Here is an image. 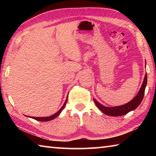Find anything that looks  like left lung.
<instances>
[{
    "mask_svg": "<svg viewBox=\"0 0 156 156\" xmlns=\"http://www.w3.org/2000/svg\"><path fill=\"white\" fill-rule=\"evenodd\" d=\"M147 75L146 73L144 78L143 83H142L141 88L138 91V94L136 95V96L134 98L133 100H131L130 102H129L128 103L121 105V106L107 107L99 103V102L95 99H94V101L97 106V107L102 112H103L105 114H106L107 115H110V116L124 115L126 114L127 113H129V112H131V111L136 109V108L139 106L140 104L141 103L144 95V91H145V87H146L147 86Z\"/></svg>",
    "mask_w": 156,
    "mask_h": 156,
    "instance_id": "1",
    "label": "left lung"
}]
</instances>
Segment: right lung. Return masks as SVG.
<instances>
[{"label":"right lung","mask_w":156,"mask_h":156,"mask_svg":"<svg viewBox=\"0 0 156 156\" xmlns=\"http://www.w3.org/2000/svg\"><path fill=\"white\" fill-rule=\"evenodd\" d=\"M67 99H66V100H65L64 105H62V107L61 108H60V109L58 111V112H57L56 113H55V114L52 115H51V116H49V117H31V116H30V117L31 118H33V119L36 120H38V121H43V122H47V121L51 120H53V119H54L55 118H56L57 116L60 113H61L62 110L65 108V106L66 103H67Z\"/></svg>","instance_id":"right-lung-1"}]
</instances>
